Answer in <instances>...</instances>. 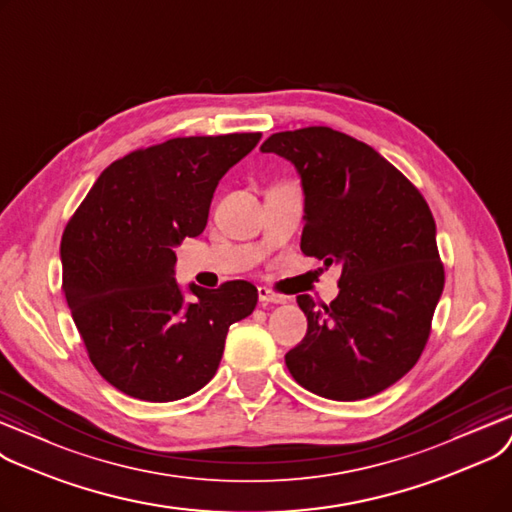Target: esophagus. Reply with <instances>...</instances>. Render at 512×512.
<instances>
[{"label":"esophagus","instance_id":"esophagus-1","mask_svg":"<svg viewBox=\"0 0 512 512\" xmlns=\"http://www.w3.org/2000/svg\"><path fill=\"white\" fill-rule=\"evenodd\" d=\"M258 300L262 304H285L287 298L283 294H277V291L269 287H258Z\"/></svg>","mask_w":512,"mask_h":512}]
</instances>
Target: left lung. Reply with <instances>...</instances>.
I'll use <instances>...</instances> for the list:
<instances>
[{"label":"left lung","mask_w":512,"mask_h":512,"mask_svg":"<svg viewBox=\"0 0 512 512\" xmlns=\"http://www.w3.org/2000/svg\"><path fill=\"white\" fill-rule=\"evenodd\" d=\"M260 150L296 166L304 189L300 248L342 264L339 296L308 319L285 364L308 392L329 400L371 398L415 367L444 291L433 214L400 170L371 145L329 127L275 133Z\"/></svg>","instance_id":"8db88e82"}]
</instances>
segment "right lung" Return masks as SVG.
<instances>
[{
    "mask_svg": "<svg viewBox=\"0 0 512 512\" xmlns=\"http://www.w3.org/2000/svg\"><path fill=\"white\" fill-rule=\"evenodd\" d=\"M262 133L175 137L112 162L68 221L62 291L89 360L110 385L145 402L196 394L216 373L227 331L258 289L196 283L185 302L175 248L206 229L218 181Z\"/></svg>",
    "mask_w": 512,
    "mask_h": 512,
    "instance_id": "right-lung-1",
    "label": "right lung"
}]
</instances>
